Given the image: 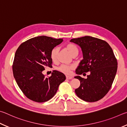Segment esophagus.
<instances>
[{
  "mask_svg": "<svg viewBox=\"0 0 127 127\" xmlns=\"http://www.w3.org/2000/svg\"><path fill=\"white\" fill-rule=\"evenodd\" d=\"M66 79H68V80H70V79H72V77L70 76H66Z\"/></svg>",
  "mask_w": 127,
  "mask_h": 127,
  "instance_id": "esophagus-1",
  "label": "esophagus"
}]
</instances>
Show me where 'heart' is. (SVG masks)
I'll return each mask as SVG.
<instances>
[{
    "label": "heart",
    "instance_id": "1",
    "mask_svg": "<svg viewBox=\"0 0 127 127\" xmlns=\"http://www.w3.org/2000/svg\"><path fill=\"white\" fill-rule=\"evenodd\" d=\"M66 48L68 50V52L70 53V54L72 56L74 55L78 54L79 49L77 47V46L74 43H70L66 45ZM59 47L53 48L51 51L50 53V58L52 61H56L57 59V56L59 53ZM74 68V66L73 65H61L57 69L60 71L64 73L65 74H69L71 70H73Z\"/></svg>",
    "mask_w": 127,
    "mask_h": 127
}]
</instances>
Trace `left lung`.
Returning <instances> with one entry per match:
<instances>
[{
  "mask_svg": "<svg viewBox=\"0 0 127 127\" xmlns=\"http://www.w3.org/2000/svg\"><path fill=\"white\" fill-rule=\"evenodd\" d=\"M70 42L78 44L83 51V60L76 73H90L87 79L75 77L80 81L75 93L85 101H98L109 91L117 73L118 62L112 48L106 41L91 36L73 38Z\"/></svg>",
  "mask_w": 127,
  "mask_h": 127,
  "instance_id": "left-lung-1",
  "label": "left lung"
}]
</instances>
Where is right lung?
<instances>
[{
	"label": "right lung",
	"mask_w": 127,
	"mask_h": 127,
	"mask_svg": "<svg viewBox=\"0 0 127 127\" xmlns=\"http://www.w3.org/2000/svg\"><path fill=\"white\" fill-rule=\"evenodd\" d=\"M62 41L44 35L35 37L22 43L15 52L13 75L20 89L31 100L37 103L49 100L65 80V75L56 70L48 77L42 73L45 67H52L51 51Z\"/></svg>",
	"instance_id": "right-lung-1"
}]
</instances>
